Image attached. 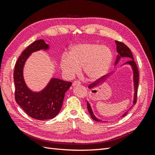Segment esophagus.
<instances>
[{
	"label": "esophagus",
	"mask_w": 155,
	"mask_h": 155,
	"mask_svg": "<svg viewBox=\"0 0 155 155\" xmlns=\"http://www.w3.org/2000/svg\"><path fill=\"white\" fill-rule=\"evenodd\" d=\"M81 83L79 81H74L73 83H72V87H77V86H79L81 85Z\"/></svg>",
	"instance_id": "1"
}]
</instances>
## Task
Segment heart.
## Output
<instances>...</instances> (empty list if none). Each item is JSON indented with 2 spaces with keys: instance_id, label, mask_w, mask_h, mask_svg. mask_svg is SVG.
Listing matches in <instances>:
<instances>
[{
  "instance_id": "1",
  "label": "heart",
  "mask_w": 155,
  "mask_h": 155,
  "mask_svg": "<svg viewBox=\"0 0 155 155\" xmlns=\"http://www.w3.org/2000/svg\"><path fill=\"white\" fill-rule=\"evenodd\" d=\"M112 52L106 46L83 43L74 46L68 55L62 57L60 66L66 77H74L82 68L88 80H99L107 73L112 61Z\"/></svg>"
}]
</instances>
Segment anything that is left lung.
<instances>
[{"instance_id":"left-lung-1","label":"left lung","mask_w":155,"mask_h":155,"mask_svg":"<svg viewBox=\"0 0 155 155\" xmlns=\"http://www.w3.org/2000/svg\"><path fill=\"white\" fill-rule=\"evenodd\" d=\"M116 42V45H117V51L118 53L117 58V61L116 62H115V65H117L118 62L120 61L121 58H129L130 59V61L127 62L126 63H124V64H128L130 65L131 67V68L133 70V86H134V98H133V105L135 104L136 102H137V88H138V85H139V71H138V68L137 67V64L135 63V62L134 61V58L132 52H131V51L130 50V48H128L126 45H124V43L119 41H115ZM123 64V65H124ZM110 77V75H107L106 77H104V78H103L101 81H97V83H94L92 84H90V86L88 87L89 88H94L97 87L99 86L100 84L104 83L105 81H107V78ZM87 108L88 110V113H90V115L91 118L95 121L97 122H101L102 121V120H100L99 118H97L95 117V115L93 113V111L92 110V108L91 104H89V103L87 101ZM127 110V112L122 115L121 117H124L128 113Z\"/></svg>"}]
</instances>
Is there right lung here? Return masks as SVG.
Returning <instances> with one entry per match:
<instances>
[{
    "label": "right lung",
    "mask_w": 155,
    "mask_h": 155,
    "mask_svg": "<svg viewBox=\"0 0 155 155\" xmlns=\"http://www.w3.org/2000/svg\"><path fill=\"white\" fill-rule=\"evenodd\" d=\"M49 48V45L42 39L32 42L22 52L14 71L16 102L28 116L39 120L51 119L57 116L62 108L65 93L72 85L71 82L52 77L43 89L36 92L26 84L23 70L28 58L32 52Z\"/></svg>",
    "instance_id": "add662e5"
}]
</instances>
